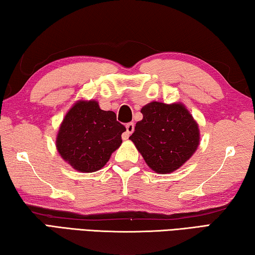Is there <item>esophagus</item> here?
Masks as SVG:
<instances>
[{
  "label": "esophagus",
  "mask_w": 255,
  "mask_h": 255,
  "mask_svg": "<svg viewBox=\"0 0 255 255\" xmlns=\"http://www.w3.org/2000/svg\"><path fill=\"white\" fill-rule=\"evenodd\" d=\"M125 128H127V133L125 134H123V139H128V135L132 134L133 131H134V123H128L127 125H125Z\"/></svg>",
  "instance_id": "esophagus-1"
}]
</instances>
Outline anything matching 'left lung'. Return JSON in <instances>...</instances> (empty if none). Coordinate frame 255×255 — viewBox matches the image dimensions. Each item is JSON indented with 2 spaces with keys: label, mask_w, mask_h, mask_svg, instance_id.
<instances>
[{
  "label": "left lung",
  "mask_w": 255,
  "mask_h": 255,
  "mask_svg": "<svg viewBox=\"0 0 255 255\" xmlns=\"http://www.w3.org/2000/svg\"><path fill=\"white\" fill-rule=\"evenodd\" d=\"M143 119L130 136L147 165L156 173L179 168L199 145L198 124L182 104L152 102L141 110Z\"/></svg>",
  "instance_id": "obj_1"
}]
</instances>
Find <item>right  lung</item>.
<instances>
[{
	"mask_svg": "<svg viewBox=\"0 0 255 255\" xmlns=\"http://www.w3.org/2000/svg\"><path fill=\"white\" fill-rule=\"evenodd\" d=\"M127 131L112 111L100 110L97 102H78L61 124L56 147L61 157L83 173L96 172L106 165L122 143Z\"/></svg>",
	"mask_w": 255,
	"mask_h": 255,
	"instance_id": "right-lung-1",
	"label": "right lung"
}]
</instances>
